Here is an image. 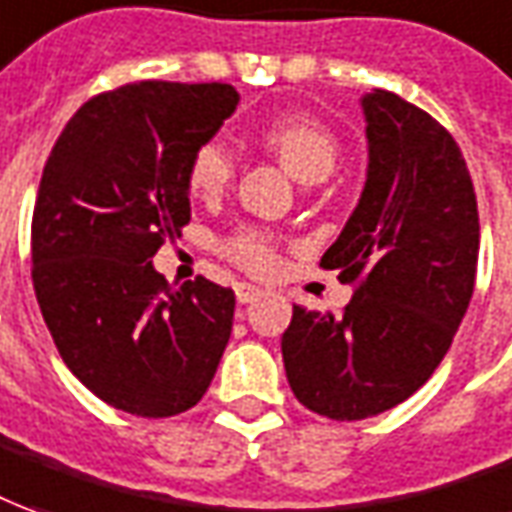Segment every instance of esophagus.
Here are the masks:
<instances>
[{
	"instance_id": "obj_1",
	"label": "esophagus",
	"mask_w": 512,
	"mask_h": 512,
	"mask_svg": "<svg viewBox=\"0 0 512 512\" xmlns=\"http://www.w3.org/2000/svg\"><path fill=\"white\" fill-rule=\"evenodd\" d=\"M259 298H264V290H259V287H250V284H239L236 287V301L239 303H256Z\"/></svg>"
}]
</instances>
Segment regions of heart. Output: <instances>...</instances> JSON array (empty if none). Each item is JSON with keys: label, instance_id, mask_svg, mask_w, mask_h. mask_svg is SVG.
Listing matches in <instances>:
<instances>
[{"label": "heart", "instance_id": "1", "mask_svg": "<svg viewBox=\"0 0 512 512\" xmlns=\"http://www.w3.org/2000/svg\"><path fill=\"white\" fill-rule=\"evenodd\" d=\"M262 144L301 183L326 181L340 158L337 136L323 122L301 114L273 119L262 130ZM231 178H234V158L228 147L220 142L200 144L189 161V189L197 197H217L228 189ZM231 253L242 264H248L250 270H267L276 262L267 239L253 231L236 236L231 242Z\"/></svg>", "mask_w": 512, "mask_h": 512}]
</instances>
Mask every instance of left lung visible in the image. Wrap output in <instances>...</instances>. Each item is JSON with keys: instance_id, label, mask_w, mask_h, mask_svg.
<instances>
[{"instance_id": "8db88e82", "label": "left lung", "mask_w": 512, "mask_h": 512, "mask_svg": "<svg viewBox=\"0 0 512 512\" xmlns=\"http://www.w3.org/2000/svg\"><path fill=\"white\" fill-rule=\"evenodd\" d=\"M368 175L320 264L357 284L340 317L292 306L287 382L306 410L362 421L421 387L446 357L474 295L479 214L451 133L393 91L362 100Z\"/></svg>"}]
</instances>
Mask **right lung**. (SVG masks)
Here are the masks:
<instances>
[{
  "label": "right lung",
  "mask_w": 512,
  "mask_h": 512,
  "mask_svg": "<svg viewBox=\"0 0 512 512\" xmlns=\"http://www.w3.org/2000/svg\"><path fill=\"white\" fill-rule=\"evenodd\" d=\"M236 105L225 83H130L88 100L47 158L35 298L66 368L116 410H192L217 373L234 290L203 276L169 287L153 256L192 217L189 161Z\"/></svg>",
  "instance_id": "obj_1"
}]
</instances>
